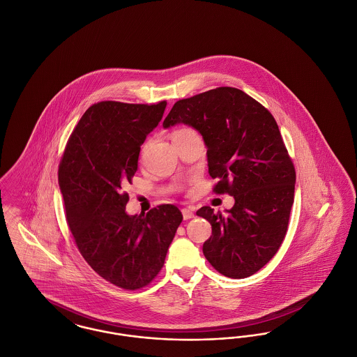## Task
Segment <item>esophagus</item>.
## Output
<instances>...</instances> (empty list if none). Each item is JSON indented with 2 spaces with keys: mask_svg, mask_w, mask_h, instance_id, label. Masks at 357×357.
<instances>
[{
  "mask_svg": "<svg viewBox=\"0 0 357 357\" xmlns=\"http://www.w3.org/2000/svg\"><path fill=\"white\" fill-rule=\"evenodd\" d=\"M182 215H183V220H191V218H194V211H192V208H182Z\"/></svg>",
  "mask_w": 357,
  "mask_h": 357,
  "instance_id": "esophagus-1",
  "label": "esophagus"
}]
</instances>
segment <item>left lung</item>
I'll return each mask as SVG.
<instances>
[{"label":"left lung","instance_id":"obj_1","mask_svg":"<svg viewBox=\"0 0 357 357\" xmlns=\"http://www.w3.org/2000/svg\"><path fill=\"white\" fill-rule=\"evenodd\" d=\"M186 124L204 137L214 191L234 197V206L197 215L210 222L206 259L230 278H246L264 268L288 230L296 171L272 114L243 91L220 86L175 102L165 128Z\"/></svg>","mask_w":357,"mask_h":357}]
</instances>
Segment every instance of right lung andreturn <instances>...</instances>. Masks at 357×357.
I'll return each mask as SVG.
<instances>
[{
	"label": "right lung",
	"instance_id": "add662e5",
	"mask_svg": "<svg viewBox=\"0 0 357 357\" xmlns=\"http://www.w3.org/2000/svg\"><path fill=\"white\" fill-rule=\"evenodd\" d=\"M167 102H100L85 111L59 167L67 222L88 265L123 289L149 285L162 269L183 220L174 204L126 211L140 146L163 118Z\"/></svg>",
	"mask_w": 357,
	"mask_h": 357
}]
</instances>
